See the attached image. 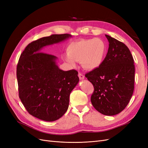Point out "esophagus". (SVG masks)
Listing matches in <instances>:
<instances>
[{"instance_id":"34e87169","label":"esophagus","mask_w":148,"mask_h":148,"mask_svg":"<svg viewBox=\"0 0 148 148\" xmlns=\"http://www.w3.org/2000/svg\"><path fill=\"white\" fill-rule=\"evenodd\" d=\"M78 77H79V78L80 79H84V76L82 73H80V72H79V73H78Z\"/></svg>"}]
</instances>
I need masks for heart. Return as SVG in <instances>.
Returning a JSON list of instances; mask_svg holds the SVG:
<instances>
[{
  "label": "heart",
  "mask_w": 148,
  "mask_h": 148,
  "mask_svg": "<svg viewBox=\"0 0 148 148\" xmlns=\"http://www.w3.org/2000/svg\"><path fill=\"white\" fill-rule=\"evenodd\" d=\"M66 53L64 59L71 66L76 65V61H80L84 69L95 70L104 62L107 46L99 38L83 39L70 42L67 46Z\"/></svg>",
  "instance_id": "1"
}]
</instances>
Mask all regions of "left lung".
I'll return each mask as SVG.
<instances>
[{
  "instance_id": "8db88e82",
  "label": "left lung",
  "mask_w": 148,
  "mask_h": 148,
  "mask_svg": "<svg viewBox=\"0 0 148 148\" xmlns=\"http://www.w3.org/2000/svg\"><path fill=\"white\" fill-rule=\"evenodd\" d=\"M108 52L102 65L85 75L94 86L91 101L106 115L121 112L128 105L134 91L135 65L132 53L123 42L109 35Z\"/></svg>"
}]
</instances>
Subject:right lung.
<instances>
[{
    "mask_svg": "<svg viewBox=\"0 0 148 148\" xmlns=\"http://www.w3.org/2000/svg\"><path fill=\"white\" fill-rule=\"evenodd\" d=\"M70 37L69 34H52L36 40L26 47L18 62L20 99L29 114L42 120L52 122L64 115L79 78L77 70H60L57 57L41 50Z\"/></svg>",
    "mask_w": 148,
    "mask_h": 148,
    "instance_id": "add662e5",
    "label": "right lung"
}]
</instances>
